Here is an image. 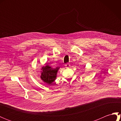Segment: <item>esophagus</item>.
Returning a JSON list of instances; mask_svg holds the SVG:
<instances>
[{
  "label": "esophagus",
  "instance_id": "esophagus-1",
  "mask_svg": "<svg viewBox=\"0 0 121 121\" xmlns=\"http://www.w3.org/2000/svg\"><path fill=\"white\" fill-rule=\"evenodd\" d=\"M70 64H69V63L65 64V66L66 68H69V67H70Z\"/></svg>",
  "mask_w": 121,
  "mask_h": 121
}]
</instances>
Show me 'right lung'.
<instances>
[{
  "label": "right lung",
  "mask_w": 121,
  "mask_h": 121,
  "mask_svg": "<svg viewBox=\"0 0 121 121\" xmlns=\"http://www.w3.org/2000/svg\"><path fill=\"white\" fill-rule=\"evenodd\" d=\"M60 67L53 68L49 65H46L40 69V78L48 85L52 84L55 81L57 75V72Z\"/></svg>",
  "instance_id": "right-lung-1"
}]
</instances>
